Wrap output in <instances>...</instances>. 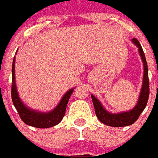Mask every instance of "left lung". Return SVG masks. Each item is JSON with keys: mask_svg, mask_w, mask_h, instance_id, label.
Listing matches in <instances>:
<instances>
[{"mask_svg": "<svg viewBox=\"0 0 158 158\" xmlns=\"http://www.w3.org/2000/svg\"><path fill=\"white\" fill-rule=\"evenodd\" d=\"M133 43L137 45V47L139 48V53L142 56V62L144 66V76H143V85H142V91L140 93V97L137 106H135L131 111H126V112H121L118 114H111L108 111H106L103 108L100 102L97 100V98L91 95L92 99V102L94 105L95 112L97 115V118L99 119L101 123H104L106 126H111L115 127H126L133 124L141 115L143 110L145 109L147 104H148V97H149V79H148V68L147 61H146L145 54L143 52L139 41L137 39H132Z\"/></svg>", "mask_w": 158, "mask_h": 158, "instance_id": "1", "label": "left lung"}]
</instances>
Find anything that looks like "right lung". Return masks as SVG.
Returning <instances> with one entry per match:
<instances>
[{"label":"right lung","instance_id":"obj_1","mask_svg":"<svg viewBox=\"0 0 158 158\" xmlns=\"http://www.w3.org/2000/svg\"><path fill=\"white\" fill-rule=\"evenodd\" d=\"M72 92H73V89H71L66 92L62 97L60 103L58 104V106L51 112L41 113L33 110H30L21 102L16 91V82H15V57L13 59L11 99L21 119L27 125L37 128H47L58 124L65 116L66 106Z\"/></svg>","mask_w":158,"mask_h":158}]
</instances>
